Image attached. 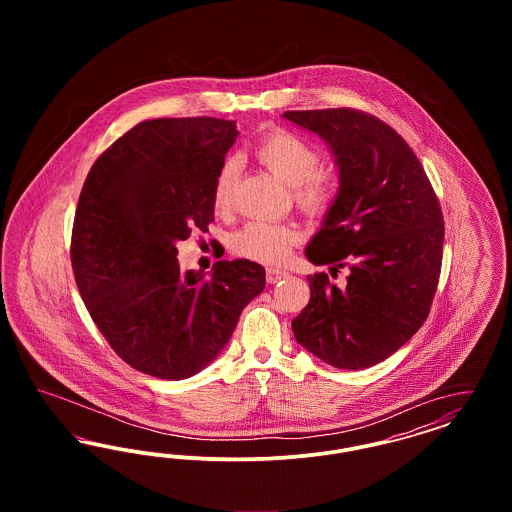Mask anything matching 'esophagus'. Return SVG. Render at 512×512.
I'll return each mask as SVG.
<instances>
[{
	"label": "esophagus",
	"mask_w": 512,
	"mask_h": 512,
	"mask_svg": "<svg viewBox=\"0 0 512 512\" xmlns=\"http://www.w3.org/2000/svg\"><path fill=\"white\" fill-rule=\"evenodd\" d=\"M284 278H288V272H286V270H278V268H268V284H276V282H280V280H284Z\"/></svg>",
	"instance_id": "obj_1"
}]
</instances>
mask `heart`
Returning <instances> with one entry per match:
<instances>
[{"mask_svg":"<svg viewBox=\"0 0 512 512\" xmlns=\"http://www.w3.org/2000/svg\"><path fill=\"white\" fill-rule=\"evenodd\" d=\"M257 159L293 188V197L307 213L324 211L332 197L334 184L320 172L322 155L311 142L288 130H274L267 134L255 149ZM238 186V163H222L213 182V203L219 211H228L234 203ZM299 232L292 224H278L267 220H249L230 238V247L236 255L265 263L280 265L297 244Z\"/></svg>","mask_w":512,"mask_h":512,"instance_id":"b5f03b06","label":"heart"}]
</instances>
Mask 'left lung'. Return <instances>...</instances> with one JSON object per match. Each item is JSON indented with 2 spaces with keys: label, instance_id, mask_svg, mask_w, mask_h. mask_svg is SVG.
Instances as JSON below:
<instances>
[{
  "label": "left lung",
  "instance_id": "obj_1",
  "mask_svg": "<svg viewBox=\"0 0 512 512\" xmlns=\"http://www.w3.org/2000/svg\"><path fill=\"white\" fill-rule=\"evenodd\" d=\"M320 136L340 188L305 249L313 265L349 267L345 288L307 276L311 299L292 320L295 340L343 370L378 365L413 338L438 288L443 217L409 144L355 109L286 111Z\"/></svg>",
  "mask_w": 512,
  "mask_h": 512
}]
</instances>
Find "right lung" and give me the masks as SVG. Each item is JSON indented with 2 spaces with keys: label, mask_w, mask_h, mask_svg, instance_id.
I'll list each match as a JSON object with an SVG mask.
<instances>
[{
  "label": "right lung",
  "mask_w": 512,
  "mask_h": 512,
  "mask_svg": "<svg viewBox=\"0 0 512 512\" xmlns=\"http://www.w3.org/2000/svg\"><path fill=\"white\" fill-rule=\"evenodd\" d=\"M236 122L153 119L109 147L84 182L71 261L90 317L124 363L163 380L211 365L245 305L265 290V268L219 261L182 272L176 242L215 215L213 182L238 138Z\"/></svg>",
  "instance_id": "1"
}]
</instances>
